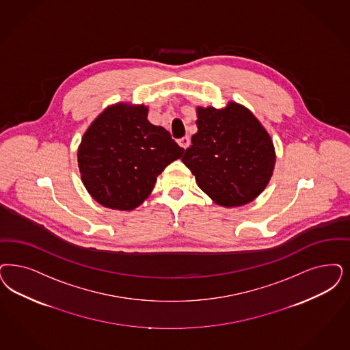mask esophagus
<instances>
[{"label": "esophagus", "instance_id": "esophagus-1", "mask_svg": "<svg viewBox=\"0 0 350 350\" xmlns=\"http://www.w3.org/2000/svg\"><path fill=\"white\" fill-rule=\"evenodd\" d=\"M178 145L181 146L182 148H187L190 146V138L189 137H183L180 141H178Z\"/></svg>", "mask_w": 350, "mask_h": 350}]
</instances>
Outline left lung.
Here are the masks:
<instances>
[{"instance_id":"1","label":"left lung","mask_w":350,"mask_h":350,"mask_svg":"<svg viewBox=\"0 0 350 350\" xmlns=\"http://www.w3.org/2000/svg\"><path fill=\"white\" fill-rule=\"evenodd\" d=\"M198 133L182 157L198 186L216 204L254 202L275 167V148L264 125L241 103L196 107Z\"/></svg>"}]
</instances>
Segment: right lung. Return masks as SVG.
I'll use <instances>...</instances> for the list:
<instances>
[{"instance_id": "add662e5", "label": "right lung", "mask_w": 350, "mask_h": 350, "mask_svg": "<svg viewBox=\"0 0 350 350\" xmlns=\"http://www.w3.org/2000/svg\"><path fill=\"white\" fill-rule=\"evenodd\" d=\"M148 107L119 102L103 109L77 150L81 181L99 204L133 211L150 196L157 176L183 148L163 126L147 120Z\"/></svg>"}]
</instances>
